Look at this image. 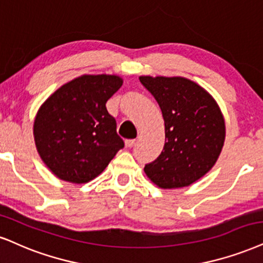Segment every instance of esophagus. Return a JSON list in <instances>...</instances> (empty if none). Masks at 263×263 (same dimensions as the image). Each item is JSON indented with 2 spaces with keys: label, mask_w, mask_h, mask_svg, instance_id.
Returning a JSON list of instances; mask_svg holds the SVG:
<instances>
[{
  "label": "esophagus",
  "mask_w": 263,
  "mask_h": 263,
  "mask_svg": "<svg viewBox=\"0 0 263 263\" xmlns=\"http://www.w3.org/2000/svg\"><path fill=\"white\" fill-rule=\"evenodd\" d=\"M134 145H135L134 139H126V140H125V146L126 147H133Z\"/></svg>",
  "instance_id": "1"
}]
</instances>
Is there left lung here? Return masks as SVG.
<instances>
[{
	"instance_id": "obj_1",
	"label": "left lung",
	"mask_w": 263,
	"mask_h": 263,
	"mask_svg": "<svg viewBox=\"0 0 263 263\" xmlns=\"http://www.w3.org/2000/svg\"><path fill=\"white\" fill-rule=\"evenodd\" d=\"M164 119L166 140L161 155L145 164V173L163 189L193 184L209 172L221 154L224 118L213 97L180 77H140Z\"/></svg>"
}]
</instances>
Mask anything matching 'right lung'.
Segmentation results:
<instances>
[{"mask_svg":"<svg viewBox=\"0 0 263 263\" xmlns=\"http://www.w3.org/2000/svg\"><path fill=\"white\" fill-rule=\"evenodd\" d=\"M117 76H82L64 84L39 109L34 139L54 176L82 184L108 166L124 141L106 102L122 86Z\"/></svg>","mask_w":263,"mask_h":263,"instance_id":"add662e5","label":"right lung"}]
</instances>
